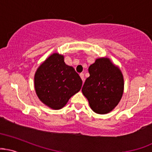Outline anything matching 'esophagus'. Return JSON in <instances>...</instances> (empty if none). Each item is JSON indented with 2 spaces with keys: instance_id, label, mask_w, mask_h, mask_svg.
I'll return each instance as SVG.
<instances>
[{
  "instance_id": "1",
  "label": "esophagus",
  "mask_w": 152,
  "mask_h": 152,
  "mask_svg": "<svg viewBox=\"0 0 152 152\" xmlns=\"http://www.w3.org/2000/svg\"><path fill=\"white\" fill-rule=\"evenodd\" d=\"M80 77L81 78V79H82V81H83V82H84V74L83 73H80Z\"/></svg>"
}]
</instances>
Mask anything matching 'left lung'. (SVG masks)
Returning a JSON list of instances; mask_svg holds the SVG:
<instances>
[{
    "instance_id": "1",
    "label": "left lung",
    "mask_w": 152,
    "mask_h": 152,
    "mask_svg": "<svg viewBox=\"0 0 152 152\" xmlns=\"http://www.w3.org/2000/svg\"><path fill=\"white\" fill-rule=\"evenodd\" d=\"M89 77L83 86V94L90 107L98 114H107L122 98L124 81L119 68L107 58H98L89 67Z\"/></svg>"
}]
</instances>
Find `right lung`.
<instances>
[{"instance_id":"obj_1","label":"right lung","mask_w":152,"mask_h":152,"mask_svg":"<svg viewBox=\"0 0 152 152\" xmlns=\"http://www.w3.org/2000/svg\"><path fill=\"white\" fill-rule=\"evenodd\" d=\"M82 80L74 68L64 62V57L53 53L42 63L34 75V89L42 103L53 110L63 107L79 92Z\"/></svg>"}]
</instances>
